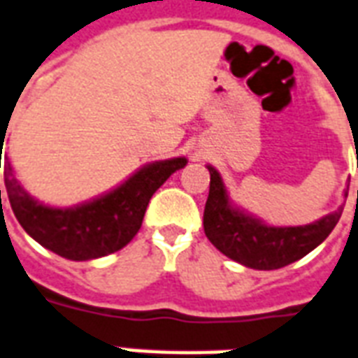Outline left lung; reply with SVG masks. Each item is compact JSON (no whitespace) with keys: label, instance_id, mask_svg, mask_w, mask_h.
I'll use <instances>...</instances> for the list:
<instances>
[{"label":"left lung","instance_id":"obj_1","mask_svg":"<svg viewBox=\"0 0 358 358\" xmlns=\"http://www.w3.org/2000/svg\"><path fill=\"white\" fill-rule=\"evenodd\" d=\"M208 172L210 189L203 214L206 237L227 258L252 269H279L303 258L327 239L343 213L340 206L338 210L309 226L269 227L260 220L231 208L218 171L208 166Z\"/></svg>","mask_w":358,"mask_h":358}]
</instances>
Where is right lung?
I'll list each match as a JSON object with an SVG mask.
<instances>
[{
    "label": "right lung",
    "mask_w": 358,
    "mask_h": 358,
    "mask_svg": "<svg viewBox=\"0 0 358 358\" xmlns=\"http://www.w3.org/2000/svg\"><path fill=\"white\" fill-rule=\"evenodd\" d=\"M1 150L3 145H0V159ZM186 163L184 157L152 163L104 197L62 210L31 199L15 178L9 159H5V189L13 213L30 237L62 258L83 262L117 252L129 245L142 226L153 193Z\"/></svg>",
    "instance_id": "right-lung-1"
}]
</instances>
